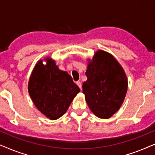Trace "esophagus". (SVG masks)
Segmentation results:
<instances>
[{
	"label": "esophagus",
	"instance_id": "esophagus-1",
	"mask_svg": "<svg viewBox=\"0 0 155 155\" xmlns=\"http://www.w3.org/2000/svg\"><path fill=\"white\" fill-rule=\"evenodd\" d=\"M77 85L79 87V88L80 89V90H82V83L80 82H77Z\"/></svg>",
	"mask_w": 155,
	"mask_h": 155
}]
</instances>
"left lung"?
<instances>
[{"label": "left lung", "instance_id": "left-lung-1", "mask_svg": "<svg viewBox=\"0 0 155 155\" xmlns=\"http://www.w3.org/2000/svg\"><path fill=\"white\" fill-rule=\"evenodd\" d=\"M87 61V80L82 84V93L92 113L107 119L124 103L128 78L118 61L105 51H97L92 60L89 58Z\"/></svg>", "mask_w": 155, "mask_h": 155}]
</instances>
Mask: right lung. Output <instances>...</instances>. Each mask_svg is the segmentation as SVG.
<instances>
[{
    "instance_id": "right-lung-1",
    "label": "right lung",
    "mask_w": 155,
    "mask_h": 155,
    "mask_svg": "<svg viewBox=\"0 0 155 155\" xmlns=\"http://www.w3.org/2000/svg\"><path fill=\"white\" fill-rule=\"evenodd\" d=\"M80 91L69 74L59 69L48 56L37 63L28 82L29 96L35 107L51 120L65 114Z\"/></svg>"
}]
</instances>
